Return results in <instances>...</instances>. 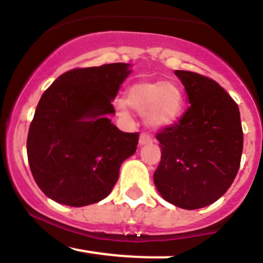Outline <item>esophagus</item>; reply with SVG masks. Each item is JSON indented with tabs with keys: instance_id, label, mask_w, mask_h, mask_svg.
<instances>
[{
	"instance_id": "34e87169",
	"label": "esophagus",
	"mask_w": 263,
	"mask_h": 263,
	"mask_svg": "<svg viewBox=\"0 0 263 263\" xmlns=\"http://www.w3.org/2000/svg\"><path fill=\"white\" fill-rule=\"evenodd\" d=\"M148 143H152V137L148 133H142L139 137V144H148Z\"/></svg>"
}]
</instances>
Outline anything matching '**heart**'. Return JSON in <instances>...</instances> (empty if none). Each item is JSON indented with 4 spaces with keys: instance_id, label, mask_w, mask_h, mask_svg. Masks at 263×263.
Returning <instances> with one entry per match:
<instances>
[{
    "instance_id": "1",
    "label": "heart",
    "mask_w": 263,
    "mask_h": 263,
    "mask_svg": "<svg viewBox=\"0 0 263 263\" xmlns=\"http://www.w3.org/2000/svg\"><path fill=\"white\" fill-rule=\"evenodd\" d=\"M126 103L139 112H145V119L152 126L171 124L182 107V93L173 83L167 81H140L126 90ZM119 112L128 114L124 101L116 104Z\"/></svg>"
}]
</instances>
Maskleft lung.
Wrapping results in <instances>:
<instances>
[{
	"label": "left lung",
	"instance_id": "left-lung-1",
	"mask_svg": "<svg viewBox=\"0 0 263 263\" xmlns=\"http://www.w3.org/2000/svg\"><path fill=\"white\" fill-rule=\"evenodd\" d=\"M190 106L156 134L162 148L154 185L166 201L187 210L223 196L237 176L243 151L238 105L218 82L190 71H175Z\"/></svg>",
	"mask_w": 263,
	"mask_h": 263
}]
</instances>
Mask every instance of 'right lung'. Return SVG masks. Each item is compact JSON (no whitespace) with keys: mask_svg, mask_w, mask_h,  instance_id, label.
Here are the masks:
<instances>
[{"mask_svg":"<svg viewBox=\"0 0 263 263\" xmlns=\"http://www.w3.org/2000/svg\"><path fill=\"white\" fill-rule=\"evenodd\" d=\"M110 63L74 68L45 90L29 128L26 151L35 182L48 197L69 206L105 199L121 163L137 151L139 133H124L106 115L129 71Z\"/></svg>","mask_w":263,"mask_h":263,"instance_id":"obj_1","label":"right lung"}]
</instances>
